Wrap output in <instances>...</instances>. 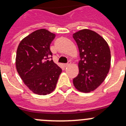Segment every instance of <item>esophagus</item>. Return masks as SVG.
Masks as SVG:
<instances>
[{"label":"esophagus","instance_id":"34e87169","mask_svg":"<svg viewBox=\"0 0 126 126\" xmlns=\"http://www.w3.org/2000/svg\"><path fill=\"white\" fill-rule=\"evenodd\" d=\"M71 62H70V61H69L68 63H67V64H64V67H68L69 65H71Z\"/></svg>","mask_w":126,"mask_h":126}]
</instances>
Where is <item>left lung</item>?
<instances>
[{"label":"left lung","instance_id":"1","mask_svg":"<svg viewBox=\"0 0 126 126\" xmlns=\"http://www.w3.org/2000/svg\"><path fill=\"white\" fill-rule=\"evenodd\" d=\"M79 52V74L73 79L77 90L90 93L106 78L110 67V50L107 42L94 31L83 29L73 34Z\"/></svg>","mask_w":126,"mask_h":126}]
</instances>
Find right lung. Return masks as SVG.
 <instances>
[{
    "mask_svg": "<svg viewBox=\"0 0 126 126\" xmlns=\"http://www.w3.org/2000/svg\"><path fill=\"white\" fill-rule=\"evenodd\" d=\"M55 34L45 29L33 32L21 41L16 57L17 73L26 86L40 95L52 93L56 87L62 69L48 60L50 49Z\"/></svg>",
    "mask_w": 126,
    "mask_h": 126,
    "instance_id": "right-lung-1",
    "label": "right lung"
}]
</instances>
